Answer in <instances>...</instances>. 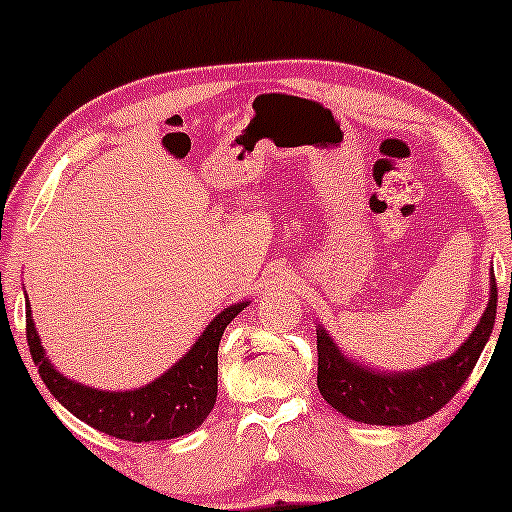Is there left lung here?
<instances>
[{"label":"left lung","instance_id":"left-lung-1","mask_svg":"<svg viewBox=\"0 0 512 512\" xmlns=\"http://www.w3.org/2000/svg\"><path fill=\"white\" fill-rule=\"evenodd\" d=\"M512 283V276H510ZM496 278H489L485 313L469 338L450 357L413 371H380L343 355L327 329L318 325V387L331 408L355 422L403 427L427 420L448 403L471 376L496 320Z\"/></svg>","mask_w":512,"mask_h":512}]
</instances>
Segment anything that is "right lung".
<instances>
[{
	"mask_svg": "<svg viewBox=\"0 0 512 512\" xmlns=\"http://www.w3.org/2000/svg\"><path fill=\"white\" fill-rule=\"evenodd\" d=\"M250 301L227 306L208 322L178 362L136 390H97L76 383L46 357L27 304V345L50 394L92 429L132 443L169 441L190 434L206 420L218 397V348L225 327Z\"/></svg>",
	"mask_w": 512,
	"mask_h": 512,
	"instance_id": "obj_1",
	"label": "right lung"
}]
</instances>
